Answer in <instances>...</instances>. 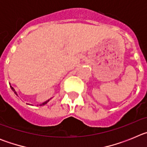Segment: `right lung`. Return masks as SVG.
<instances>
[{"label": "right lung", "mask_w": 147, "mask_h": 147, "mask_svg": "<svg viewBox=\"0 0 147 147\" xmlns=\"http://www.w3.org/2000/svg\"><path fill=\"white\" fill-rule=\"evenodd\" d=\"M11 90H12L13 91H14V93H15V94H16V95H18V94H17V93H16V92H15V89H14V88H12V87H11ZM49 100H48V101H46V102H44V103H42V105H45V104H47V102H49Z\"/></svg>", "instance_id": "right-lung-1"}]
</instances>
